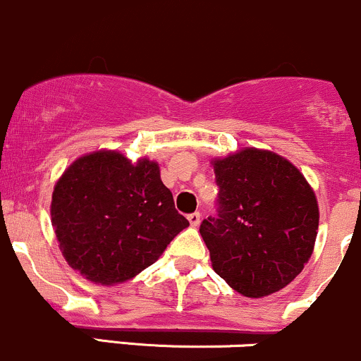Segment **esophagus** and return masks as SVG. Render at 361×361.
Returning a JSON list of instances; mask_svg holds the SVG:
<instances>
[{"label":"esophagus","mask_w":361,"mask_h":361,"mask_svg":"<svg viewBox=\"0 0 361 361\" xmlns=\"http://www.w3.org/2000/svg\"><path fill=\"white\" fill-rule=\"evenodd\" d=\"M188 221H190L192 226H199L200 223V212H192V214L187 216Z\"/></svg>","instance_id":"esophagus-1"}]
</instances>
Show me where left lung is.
<instances>
[{
    "instance_id": "left-lung-1",
    "label": "left lung",
    "mask_w": 361,
    "mask_h": 361,
    "mask_svg": "<svg viewBox=\"0 0 361 361\" xmlns=\"http://www.w3.org/2000/svg\"><path fill=\"white\" fill-rule=\"evenodd\" d=\"M216 212L200 223L212 270L245 298L289 286L313 252L318 204L299 169L268 150L214 161Z\"/></svg>"
}]
</instances>
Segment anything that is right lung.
<instances>
[{"mask_svg": "<svg viewBox=\"0 0 361 361\" xmlns=\"http://www.w3.org/2000/svg\"><path fill=\"white\" fill-rule=\"evenodd\" d=\"M51 225L67 263L112 286L154 264L188 219L174 207L157 162L131 164L100 150L78 159L55 185Z\"/></svg>", "mask_w": 361, "mask_h": 361, "instance_id": "1", "label": "right lung"}]
</instances>
